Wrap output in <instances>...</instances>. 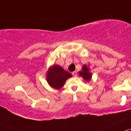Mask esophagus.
<instances>
[{
	"instance_id": "obj_1",
	"label": "esophagus",
	"mask_w": 131,
	"mask_h": 131,
	"mask_svg": "<svg viewBox=\"0 0 131 131\" xmlns=\"http://www.w3.org/2000/svg\"><path fill=\"white\" fill-rule=\"evenodd\" d=\"M72 75H73V76H74V77H76L77 76V73H76V72H75V71H74V72H72Z\"/></svg>"
}]
</instances>
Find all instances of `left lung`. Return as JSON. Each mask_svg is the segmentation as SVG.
I'll list each match as a JSON object with an SVG mask.
<instances>
[{"mask_svg": "<svg viewBox=\"0 0 131 131\" xmlns=\"http://www.w3.org/2000/svg\"><path fill=\"white\" fill-rule=\"evenodd\" d=\"M79 75L81 77H82L84 79V80H85L87 82L90 81L91 79V78H92V73L90 72V69L86 64L83 66L81 71L79 72Z\"/></svg>", "mask_w": 131, "mask_h": 131, "instance_id": "obj_1", "label": "left lung"}]
</instances>
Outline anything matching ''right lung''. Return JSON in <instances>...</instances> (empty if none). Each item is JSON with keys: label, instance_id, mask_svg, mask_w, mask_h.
Segmentation results:
<instances>
[{"label": "right lung", "instance_id": "right-lung-1", "mask_svg": "<svg viewBox=\"0 0 131 131\" xmlns=\"http://www.w3.org/2000/svg\"><path fill=\"white\" fill-rule=\"evenodd\" d=\"M72 74L65 71L59 65L53 64L48 69L46 74L47 83L52 88L59 90L65 84L67 79L71 78Z\"/></svg>", "mask_w": 131, "mask_h": 131}]
</instances>
